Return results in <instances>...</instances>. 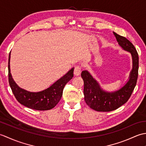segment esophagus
Wrapping results in <instances>:
<instances>
[{
	"label": "esophagus",
	"instance_id": "34e87169",
	"mask_svg": "<svg viewBox=\"0 0 146 146\" xmlns=\"http://www.w3.org/2000/svg\"><path fill=\"white\" fill-rule=\"evenodd\" d=\"M82 72V68L80 66H76L74 70V75L75 76H79Z\"/></svg>",
	"mask_w": 146,
	"mask_h": 146
}]
</instances>
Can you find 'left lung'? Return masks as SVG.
<instances>
[{
	"label": "left lung",
	"mask_w": 146,
	"mask_h": 146,
	"mask_svg": "<svg viewBox=\"0 0 146 146\" xmlns=\"http://www.w3.org/2000/svg\"><path fill=\"white\" fill-rule=\"evenodd\" d=\"M113 33L120 47L131 54L132 69L125 85L111 92L102 89L98 82L87 70L82 71L81 76L84 82L83 94L85 102L91 108L98 111H112L125 104L132 95L138 77L139 56L134 46L125 37L115 32Z\"/></svg>",
	"instance_id": "8db88e82"
}]
</instances>
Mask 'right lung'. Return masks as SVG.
I'll use <instances>...</instances> for the list:
<instances>
[{
  "mask_svg": "<svg viewBox=\"0 0 146 146\" xmlns=\"http://www.w3.org/2000/svg\"><path fill=\"white\" fill-rule=\"evenodd\" d=\"M11 52L9 56V82L17 100L22 105L36 110H48L54 108L61 100L65 85L73 78L74 68L56 81L49 88L33 92L20 88L12 77L10 68Z\"/></svg>",
  "mask_w": 146,
  "mask_h": 146,
  "instance_id": "right-lung-1",
  "label": "right lung"
}]
</instances>
